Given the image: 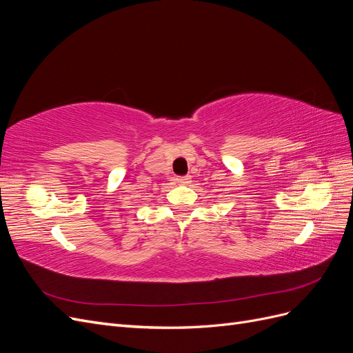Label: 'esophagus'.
<instances>
[{
	"instance_id": "obj_1",
	"label": "esophagus",
	"mask_w": 353,
	"mask_h": 353,
	"mask_svg": "<svg viewBox=\"0 0 353 353\" xmlns=\"http://www.w3.org/2000/svg\"><path fill=\"white\" fill-rule=\"evenodd\" d=\"M190 179H191V176H190V175H185V176H178V178H176L178 183H179V184H183V185L188 184V183H190Z\"/></svg>"
}]
</instances>
